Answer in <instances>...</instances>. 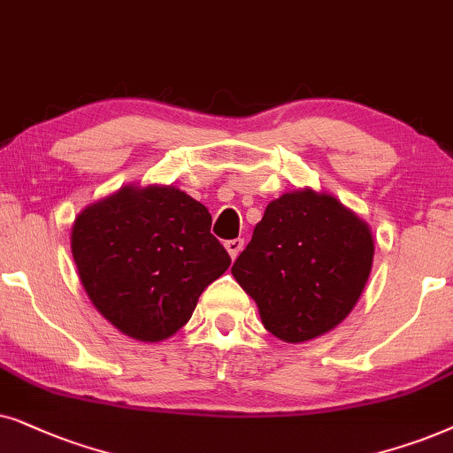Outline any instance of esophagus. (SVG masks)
<instances>
[{"instance_id": "esophagus-1", "label": "esophagus", "mask_w": 453, "mask_h": 453, "mask_svg": "<svg viewBox=\"0 0 453 453\" xmlns=\"http://www.w3.org/2000/svg\"><path fill=\"white\" fill-rule=\"evenodd\" d=\"M226 249H227V252H230V257L232 258H236L240 252H242V249H244V240L242 238H234V240H227L226 242Z\"/></svg>"}]
</instances>
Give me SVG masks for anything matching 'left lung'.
I'll use <instances>...</instances> for the list:
<instances>
[{"instance_id":"obj_1","label":"left lung","mask_w":453,"mask_h":453,"mask_svg":"<svg viewBox=\"0 0 453 453\" xmlns=\"http://www.w3.org/2000/svg\"><path fill=\"white\" fill-rule=\"evenodd\" d=\"M372 234L335 196L304 188L275 198L232 273L265 329L283 342L315 340L349 315L372 267Z\"/></svg>"}]
</instances>
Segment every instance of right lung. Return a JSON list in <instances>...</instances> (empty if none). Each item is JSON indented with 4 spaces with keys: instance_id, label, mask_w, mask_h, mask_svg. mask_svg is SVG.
Instances as JSON below:
<instances>
[{
    "instance_id": "obj_1",
    "label": "right lung",
    "mask_w": 453,
    "mask_h": 453,
    "mask_svg": "<svg viewBox=\"0 0 453 453\" xmlns=\"http://www.w3.org/2000/svg\"><path fill=\"white\" fill-rule=\"evenodd\" d=\"M72 257L95 309L141 342L182 329L232 263L207 207L173 186H124L88 204L72 226Z\"/></svg>"
}]
</instances>
